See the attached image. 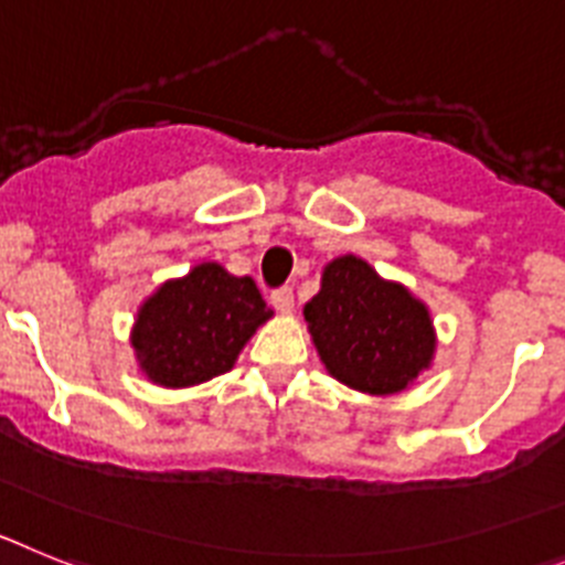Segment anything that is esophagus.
<instances>
[{
    "instance_id": "esophagus-1",
    "label": "esophagus",
    "mask_w": 565,
    "mask_h": 565,
    "mask_svg": "<svg viewBox=\"0 0 565 565\" xmlns=\"http://www.w3.org/2000/svg\"><path fill=\"white\" fill-rule=\"evenodd\" d=\"M269 301H273V307H276L281 316H289V312H292V307H296V296H292V289L289 287L276 289V292L269 296Z\"/></svg>"
}]
</instances>
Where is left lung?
I'll return each mask as SVG.
<instances>
[{"mask_svg":"<svg viewBox=\"0 0 565 565\" xmlns=\"http://www.w3.org/2000/svg\"><path fill=\"white\" fill-rule=\"evenodd\" d=\"M303 321L327 372L377 398L409 390L438 350L429 307L352 253L323 267Z\"/></svg>","mask_w":565,"mask_h":565,"instance_id":"left-lung-1","label":"left lung"}]
</instances>
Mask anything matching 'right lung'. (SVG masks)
<instances>
[{"label": "right lung", "mask_w": 565, "mask_h": 565, "mask_svg": "<svg viewBox=\"0 0 565 565\" xmlns=\"http://www.w3.org/2000/svg\"><path fill=\"white\" fill-rule=\"evenodd\" d=\"M273 318L249 276L201 262L167 278L136 312L130 347L150 384L188 390L235 366L244 343Z\"/></svg>", "instance_id": "obj_1"}]
</instances>
